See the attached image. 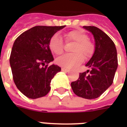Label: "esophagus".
<instances>
[{"mask_svg": "<svg viewBox=\"0 0 127 127\" xmlns=\"http://www.w3.org/2000/svg\"><path fill=\"white\" fill-rule=\"evenodd\" d=\"M61 70H62V71L65 72H69V70L67 69V68H62Z\"/></svg>", "mask_w": 127, "mask_h": 127, "instance_id": "esophagus-1", "label": "esophagus"}]
</instances>
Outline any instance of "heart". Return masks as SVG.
I'll return each instance as SVG.
<instances>
[{"label": "heart", "instance_id": "obj_1", "mask_svg": "<svg viewBox=\"0 0 127 127\" xmlns=\"http://www.w3.org/2000/svg\"><path fill=\"white\" fill-rule=\"evenodd\" d=\"M67 41H73L76 45L72 49L73 53L64 54L56 59L58 65L68 68L76 67L82 63L84 57L89 58L94 53V47L88 41V35L82 30H73L65 35ZM50 50L56 55H60L63 51L64 43L61 37L54 35L49 43Z\"/></svg>", "mask_w": 127, "mask_h": 127}]
</instances>
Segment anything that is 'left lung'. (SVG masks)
Here are the masks:
<instances>
[{
    "label": "left lung",
    "mask_w": 127,
    "mask_h": 127,
    "mask_svg": "<svg viewBox=\"0 0 127 127\" xmlns=\"http://www.w3.org/2000/svg\"><path fill=\"white\" fill-rule=\"evenodd\" d=\"M83 28L94 36V52L86 64L90 70L80 74L79 78L72 82L71 87L76 95L92 99L100 96L112 84L118 66L117 53L113 41L100 29L95 26Z\"/></svg>",
    "instance_id": "obj_1"
}]
</instances>
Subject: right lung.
Masks as SVG:
<instances>
[{
	"label": "right lung",
	"mask_w": 127,
	"mask_h": 127,
	"mask_svg": "<svg viewBox=\"0 0 127 127\" xmlns=\"http://www.w3.org/2000/svg\"><path fill=\"white\" fill-rule=\"evenodd\" d=\"M62 26H37L22 33L13 44L10 64L13 79L19 90L31 99L41 97L51 90V82L61 67L53 64L49 41Z\"/></svg>",
	"instance_id": "add662e5"
}]
</instances>
